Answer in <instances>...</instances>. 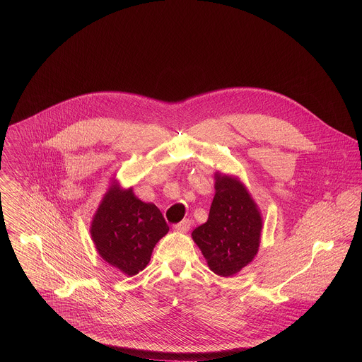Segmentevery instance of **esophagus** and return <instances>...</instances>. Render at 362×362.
I'll use <instances>...</instances> for the list:
<instances>
[{"instance_id":"1","label":"esophagus","mask_w":362,"mask_h":362,"mask_svg":"<svg viewBox=\"0 0 362 362\" xmlns=\"http://www.w3.org/2000/svg\"><path fill=\"white\" fill-rule=\"evenodd\" d=\"M189 228H191V221L188 218H184L178 224H174V230L180 231V233H187Z\"/></svg>"}]
</instances>
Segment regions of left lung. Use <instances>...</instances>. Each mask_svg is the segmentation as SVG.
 I'll use <instances>...</instances> for the list:
<instances>
[{
  "label": "left lung",
  "mask_w": 362,
  "mask_h": 362,
  "mask_svg": "<svg viewBox=\"0 0 362 362\" xmlns=\"http://www.w3.org/2000/svg\"><path fill=\"white\" fill-rule=\"evenodd\" d=\"M214 198L206 223L192 231L207 266L230 277L258 254L262 216L245 185L235 177L214 174Z\"/></svg>",
  "instance_id": "1"
}]
</instances>
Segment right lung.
Masks as SVG:
<instances>
[{
  "label": "right lung",
  "instance_id": "1",
  "mask_svg": "<svg viewBox=\"0 0 362 362\" xmlns=\"http://www.w3.org/2000/svg\"><path fill=\"white\" fill-rule=\"evenodd\" d=\"M168 233L161 211L112 182L98 207L90 235L99 255L127 276L144 270L156 244Z\"/></svg>",
  "mask_w": 362,
  "mask_h": 362
}]
</instances>
